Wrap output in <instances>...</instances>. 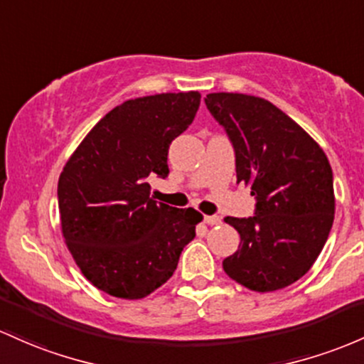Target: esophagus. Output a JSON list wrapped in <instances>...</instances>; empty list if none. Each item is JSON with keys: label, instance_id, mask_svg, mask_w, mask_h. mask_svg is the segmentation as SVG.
<instances>
[{"label": "esophagus", "instance_id": "esophagus-1", "mask_svg": "<svg viewBox=\"0 0 364 364\" xmlns=\"http://www.w3.org/2000/svg\"><path fill=\"white\" fill-rule=\"evenodd\" d=\"M203 223H207L209 226L221 225V218H219V215H205V218H203Z\"/></svg>", "mask_w": 364, "mask_h": 364}]
</instances>
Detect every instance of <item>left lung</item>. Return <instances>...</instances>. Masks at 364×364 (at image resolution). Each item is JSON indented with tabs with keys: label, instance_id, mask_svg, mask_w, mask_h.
I'll return each instance as SVG.
<instances>
[{
	"label": "left lung",
	"instance_id": "1",
	"mask_svg": "<svg viewBox=\"0 0 364 364\" xmlns=\"http://www.w3.org/2000/svg\"><path fill=\"white\" fill-rule=\"evenodd\" d=\"M205 105L233 145L237 183L249 185L255 197L254 215L225 218L240 233V245L223 269L255 292L285 289L311 269L333 225L328 159L264 98L210 93Z\"/></svg>",
	"mask_w": 364,
	"mask_h": 364
}]
</instances>
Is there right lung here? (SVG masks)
<instances>
[{
  "label": "right lung",
  "mask_w": 364,
  "mask_h": 364,
  "mask_svg": "<svg viewBox=\"0 0 364 364\" xmlns=\"http://www.w3.org/2000/svg\"><path fill=\"white\" fill-rule=\"evenodd\" d=\"M200 93L127 100L70 155L58 179L62 233L81 273L102 292L143 299L173 277L202 214L150 197L167 178V151L188 129Z\"/></svg>",
  "instance_id": "right-lung-1"
}]
</instances>
